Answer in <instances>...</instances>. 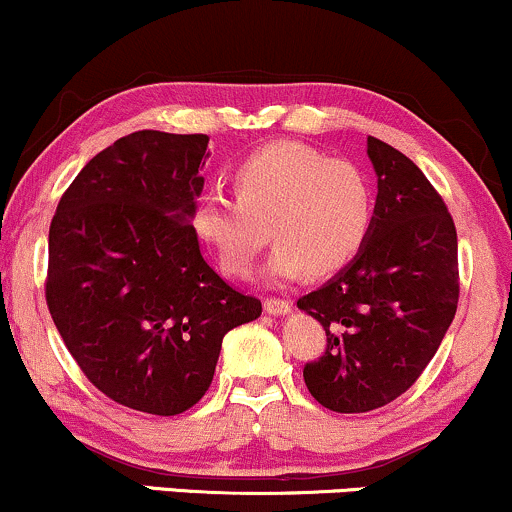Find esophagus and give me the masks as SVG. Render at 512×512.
<instances>
[{
    "label": "esophagus",
    "instance_id": "1",
    "mask_svg": "<svg viewBox=\"0 0 512 512\" xmlns=\"http://www.w3.org/2000/svg\"><path fill=\"white\" fill-rule=\"evenodd\" d=\"M263 307H266L268 314H287L290 312L292 302L285 300V297H266V300H263Z\"/></svg>",
    "mask_w": 512,
    "mask_h": 512
}]
</instances>
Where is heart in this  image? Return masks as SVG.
Returning a JSON list of instances; mask_svg holds the SVG:
<instances>
[{
    "mask_svg": "<svg viewBox=\"0 0 512 512\" xmlns=\"http://www.w3.org/2000/svg\"><path fill=\"white\" fill-rule=\"evenodd\" d=\"M234 198L208 193L195 203L193 234L227 275L251 273L278 241L268 273L331 275L363 249L372 225V188L348 159H329L302 142L280 140L246 154L232 171Z\"/></svg>",
    "mask_w": 512,
    "mask_h": 512,
    "instance_id": "obj_1",
    "label": "heart"
}]
</instances>
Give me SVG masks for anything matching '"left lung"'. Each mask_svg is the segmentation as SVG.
I'll return each instance as SVG.
<instances>
[{"label":"left lung","instance_id":"left-lung-1","mask_svg":"<svg viewBox=\"0 0 512 512\" xmlns=\"http://www.w3.org/2000/svg\"><path fill=\"white\" fill-rule=\"evenodd\" d=\"M377 203L358 256L297 300L326 331L304 365L309 394L336 413L394 401L421 377L459 300L457 229L445 200L406 154L367 137Z\"/></svg>","mask_w":512,"mask_h":512}]
</instances>
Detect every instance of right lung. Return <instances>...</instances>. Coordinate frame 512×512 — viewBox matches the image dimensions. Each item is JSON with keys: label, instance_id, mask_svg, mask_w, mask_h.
Instances as JSON below:
<instances>
[{"label": "right lung", "instance_id": "1", "mask_svg": "<svg viewBox=\"0 0 512 512\" xmlns=\"http://www.w3.org/2000/svg\"><path fill=\"white\" fill-rule=\"evenodd\" d=\"M208 135L140 130L96 154L57 203L45 302L86 380L176 416L208 392L222 338L261 317L200 254L191 215Z\"/></svg>", "mask_w": 512, "mask_h": 512}]
</instances>
